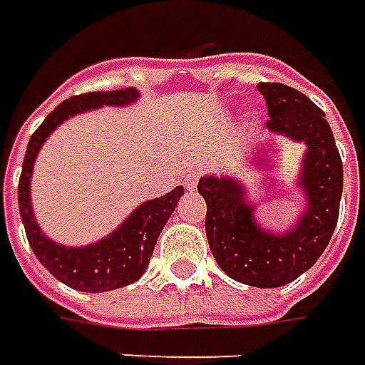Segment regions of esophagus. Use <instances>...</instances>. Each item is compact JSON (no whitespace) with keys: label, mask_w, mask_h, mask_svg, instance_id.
I'll return each instance as SVG.
<instances>
[{"label":"esophagus","mask_w":365,"mask_h":365,"mask_svg":"<svg viewBox=\"0 0 365 365\" xmlns=\"http://www.w3.org/2000/svg\"><path fill=\"white\" fill-rule=\"evenodd\" d=\"M197 182H199V173H192V175H188V177L185 178V187H187L188 190L197 188Z\"/></svg>","instance_id":"34e87169"}]
</instances>
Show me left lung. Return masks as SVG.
I'll return each instance as SVG.
<instances>
[{"instance_id": "1", "label": "left lung", "mask_w": 365, "mask_h": 365, "mask_svg": "<svg viewBox=\"0 0 365 365\" xmlns=\"http://www.w3.org/2000/svg\"><path fill=\"white\" fill-rule=\"evenodd\" d=\"M259 92L267 104L269 130L307 144L302 219L287 233H269L255 222L237 180L202 177L197 188L207 202L205 231L219 267L231 279L271 289L297 279L325 251L339 217L344 165L324 110L279 82H261Z\"/></svg>"}]
</instances>
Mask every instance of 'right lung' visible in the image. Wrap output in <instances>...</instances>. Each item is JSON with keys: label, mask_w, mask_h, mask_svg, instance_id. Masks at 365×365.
<instances>
[{"label": "right lung", "mask_w": 365, "mask_h": 365, "mask_svg": "<svg viewBox=\"0 0 365 365\" xmlns=\"http://www.w3.org/2000/svg\"><path fill=\"white\" fill-rule=\"evenodd\" d=\"M138 98L134 88L110 90V92H88L63 100L58 108L50 112L40 128L31 134L28 150L24 156V168L17 185V205L19 215L26 227L29 247L40 259V263L50 271L58 281L68 287L86 293H102V291L118 289L130 285L143 277L153 257L154 245L158 235L165 229L166 221L177 209L178 199L185 195V188L177 187L165 197L143 202L122 222L116 231L102 241L88 247H62L50 241L41 233L31 211L29 199V180L36 156L41 144L50 136L51 130L62 124L63 120L74 116L84 110L100 108V106H124Z\"/></svg>", "instance_id": "1"}]
</instances>
